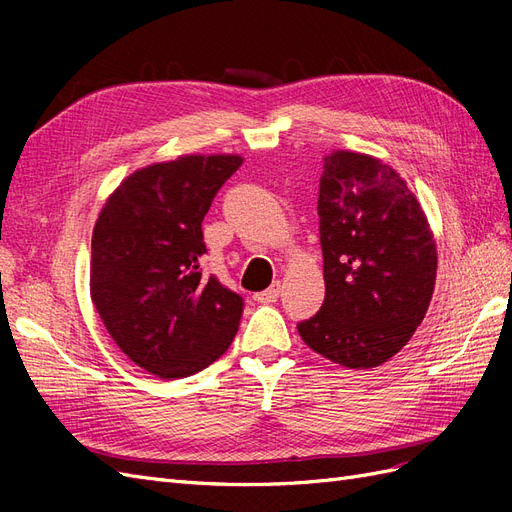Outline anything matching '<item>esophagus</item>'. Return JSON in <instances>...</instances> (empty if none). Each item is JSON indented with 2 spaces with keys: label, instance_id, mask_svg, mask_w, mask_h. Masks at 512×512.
Instances as JSON below:
<instances>
[{
  "label": "esophagus",
  "instance_id": "1",
  "mask_svg": "<svg viewBox=\"0 0 512 512\" xmlns=\"http://www.w3.org/2000/svg\"><path fill=\"white\" fill-rule=\"evenodd\" d=\"M277 299H280V282H275L267 290H262V292L256 294V301L258 303H275Z\"/></svg>",
  "mask_w": 512,
  "mask_h": 512
}]
</instances>
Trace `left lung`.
<instances>
[{"label": "left lung", "instance_id": "1", "mask_svg": "<svg viewBox=\"0 0 512 512\" xmlns=\"http://www.w3.org/2000/svg\"><path fill=\"white\" fill-rule=\"evenodd\" d=\"M318 218L327 292L299 335L333 363L378 367L410 342L431 301L438 254L425 213L389 164L335 151Z\"/></svg>", "mask_w": 512, "mask_h": 512}]
</instances>
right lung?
<instances>
[{"mask_svg":"<svg viewBox=\"0 0 512 512\" xmlns=\"http://www.w3.org/2000/svg\"><path fill=\"white\" fill-rule=\"evenodd\" d=\"M239 156H183L123 179L91 237V301L138 367L188 378L228 350L243 297L203 277V220Z\"/></svg>","mask_w":512,"mask_h":512,"instance_id":"right-lung-1","label":"right lung"}]
</instances>
